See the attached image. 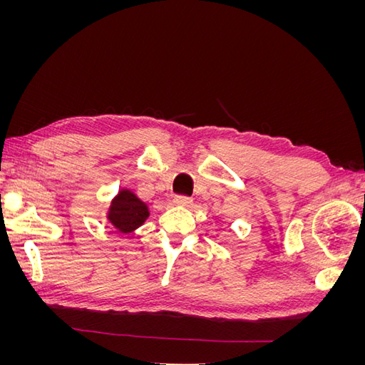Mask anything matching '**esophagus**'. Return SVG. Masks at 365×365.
<instances>
[{"instance_id": "obj_1", "label": "esophagus", "mask_w": 365, "mask_h": 365, "mask_svg": "<svg viewBox=\"0 0 365 365\" xmlns=\"http://www.w3.org/2000/svg\"><path fill=\"white\" fill-rule=\"evenodd\" d=\"M173 202L176 205H181V207H190L192 205V200H190V197H187V196H176Z\"/></svg>"}]
</instances>
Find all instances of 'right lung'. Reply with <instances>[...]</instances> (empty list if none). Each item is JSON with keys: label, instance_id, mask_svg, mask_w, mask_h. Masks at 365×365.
I'll return each mask as SVG.
<instances>
[{"label": "right lung", "instance_id": "obj_1", "mask_svg": "<svg viewBox=\"0 0 365 365\" xmlns=\"http://www.w3.org/2000/svg\"><path fill=\"white\" fill-rule=\"evenodd\" d=\"M149 217V207L129 189H120L108 207L106 220L118 233H132Z\"/></svg>", "mask_w": 365, "mask_h": 365}]
</instances>
